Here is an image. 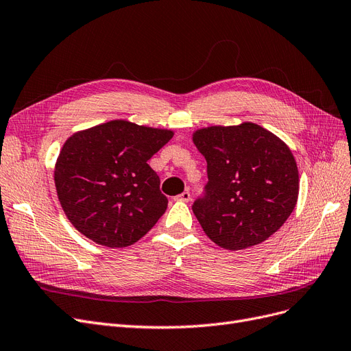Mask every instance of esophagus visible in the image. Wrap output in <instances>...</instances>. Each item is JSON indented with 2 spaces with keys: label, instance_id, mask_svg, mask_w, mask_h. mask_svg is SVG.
Returning <instances> with one entry per match:
<instances>
[{
  "label": "esophagus",
  "instance_id": "obj_1",
  "mask_svg": "<svg viewBox=\"0 0 351 351\" xmlns=\"http://www.w3.org/2000/svg\"><path fill=\"white\" fill-rule=\"evenodd\" d=\"M176 200H178V202H186V203H187V202L191 200V195H190L189 191H184V193H181L180 195H177Z\"/></svg>",
  "mask_w": 351,
  "mask_h": 351
}]
</instances>
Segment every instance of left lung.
Listing matches in <instances>:
<instances>
[{"mask_svg": "<svg viewBox=\"0 0 351 351\" xmlns=\"http://www.w3.org/2000/svg\"><path fill=\"white\" fill-rule=\"evenodd\" d=\"M193 143L207 161L206 197L193 204L204 233L229 250L265 242L298 200V167L289 147L254 122L195 130Z\"/></svg>", "mask_w": 351, "mask_h": 351, "instance_id": "1", "label": "left lung"}]
</instances>
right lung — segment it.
Masks as SVG:
<instances>
[{"label":"right lung","instance_id":"1","mask_svg":"<svg viewBox=\"0 0 351 351\" xmlns=\"http://www.w3.org/2000/svg\"><path fill=\"white\" fill-rule=\"evenodd\" d=\"M174 131L114 119L70 135L54 165L63 212L88 239L127 247L147 234L168 200L148 160Z\"/></svg>","mask_w":351,"mask_h":351}]
</instances>
